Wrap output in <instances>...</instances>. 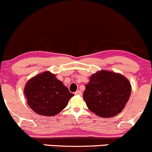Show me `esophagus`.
Masks as SVG:
<instances>
[{"label": "esophagus", "mask_w": 152, "mask_h": 152, "mask_svg": "<svg viewBox=\"0 0 152 152\" xmlns=\"http://www.w3.org/2000/svg\"><path fill=\"white\" fill-rule=\"evenodd\" d=\"M75 94H76V95H82V92L80 90H77L75 92Z\"/></svg>", "instance_id": "esophagus-1"}]
</instances>
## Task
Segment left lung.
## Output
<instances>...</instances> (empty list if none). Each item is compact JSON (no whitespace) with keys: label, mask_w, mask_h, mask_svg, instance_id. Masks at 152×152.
I'll list each match as a JSON object with an SVG mask.
<instances>
[{"label":"left lung","mask_w":152,"mask_h":152,"mask_svg":"<svg viewBox=\"0 0 152 152\" xmlns=\"http://www.w3.org/2000/svg\"><path fill=\"white\" fill-rule=\"evenodd\" d=\"M131 91V85L125 77L102 70L91 76L85 85L83 99L90 111L101 117H111L122 111Z\"/></svg>","instance_id":"8db88e82"}]
</instances>
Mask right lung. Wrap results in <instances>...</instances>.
Masks as SVG:
<instances>
[{"label": "right lung", "mask_w": 152, "mask_h": 152, "mask_svg": "<svg viewBox=\"0 0 152 152\" xmlns=\"http://www.w3.org/2000/svg\"><path fill=\"white\" fill-rule=\"evenodd\" d=\"M24 93L30 107L42 116L60 113L74 96L55 75L48 71L30 79L26 85Z\"/></svg>", "instance_id": "obj_1"}]
</instances>
